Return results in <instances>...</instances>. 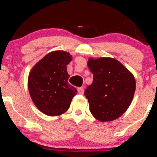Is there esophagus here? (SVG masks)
Listing matches in <instances>:
<instances>
[{
	"label": "esophagus",
	"instance_id": "1",
	"mask_svg": "<svg viewBox=\"0 0 157 157\" xmlns=\"http://www.w3.org/2000/svg\"><path fill=\"white\" fill-rule=\"evenodd\" d=\"M77 91H78L79 94H83V93H84V90H83V87L78 88L77 89Z\"/></svg>",
	"mask_w": 157,
	"mask_h": 157
}]
</instances>
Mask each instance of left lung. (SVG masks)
Listing matches in <instances>:
<instances>
[{"mask_svg": "<svg viewBox=\"0 0 157 157\" xmlns=\"http://www.w3.org/2000/svg\"><path fill=\"white\" fill-rule=\"evenodd\" d=\"M93 83L85 90L90 111L99 121L117 119L131 105L136 89L134 75L115 58H89Z\"/></svg>", "mask_w": 157, "mask_h": 157, "instance_id": "1", "label": "left lung"}]
</instances>
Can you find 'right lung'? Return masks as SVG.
Returning <instances> with one entry per match:
<instances>
[{"label": "right lung", "instance_id": "obj_1", "mask_svg": "<svg viewBox=\"0 0 157 157\" xmlns=\"http://www.w3.org/2000/svg\"><path fill=\"white\" fill-rule=\"evenodd\" d=\"M72 56L64 51H54L38 61L28 77L29 95L37 109L49 116L66 112L77 93L69 84L67 65Z\"/></svg>", "mask_w": 157, "mask_h": 157}]
</instances>
